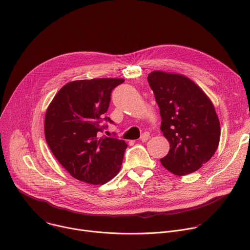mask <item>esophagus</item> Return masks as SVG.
I'll return each instance as SVG.
<instances>
[{
    "instance_id": "esophagus-1",
    "label": "esophagus",
    "mask_w": 250,
    "mask_h": 250,
    "mask_svg": "<svg viewBox=\"0 0 250 250\" xmlns=\"http://www.w3.org/2000/svg\"><path fill=\"white\" fill-rule=\"evenodd\" d=\"M149 137H150V134H149L148 132H145V133H143V134L141 135L140 140H141L142 142H146V141L149 139Z\"/></svg>"
}]
</instances>
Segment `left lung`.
I'll return each instance as SVG.
<instances>
[{"label": "left lung", "mask_w": 250, "mask_h": 250, "mask_svg": "<svg viewBox=\"0 0 250 250\" xmlns=\"http://www.w3.org/2000/svg\"><path fill=\"white\" fill-rule=\"evenodd\" d=\"M148 83L160 107L161 130L170 144L162 165L178 176L197 171L211 159L220 140V123L211 100L180 74L153 71Z\"/></svg>", "instance_id": "obj_1"}]
</instances>
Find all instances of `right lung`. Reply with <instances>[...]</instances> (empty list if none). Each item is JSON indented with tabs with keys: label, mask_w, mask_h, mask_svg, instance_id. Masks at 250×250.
Listing matches in <instances>:
<instances>
[{
	"label": "right lung",
	"mask_w": 250,
	"mask_h": 250,
	"mask_svg": "<svg viewBox=\"0 0 250 250\" xmlns=\"http://www.w3.org/2000/svg\"><path fill=\"white\" fill-rule=\"evenodd\" d=\"M124 79L73 81L63 85L44 117L45 141L60 165L76 179L103 185L120 171L127 147L124 140L99 137L113 123L105 117L112 90Z\"/></svg>",
	"instance_id": "1"
}]
</instances>
